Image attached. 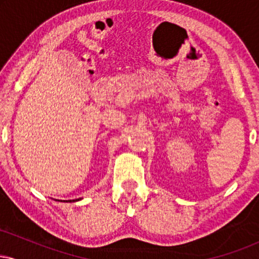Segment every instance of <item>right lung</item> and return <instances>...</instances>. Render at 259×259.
<instances>
[{"label": "right lung", "mask_w": 259, "mask_h": 259, "mask_svg": "<svg viewBox=\"0 0 259 259\" xmlns=\"http://www.w3.org/2000/svg\"><path fill=\"white\" fill-rule=\"evenodd\" d=\"M80 200V198H78V200H68L67 202H75V201H79ZM65 202V201H64Z\"/></svg>", "instance_id": "obj_1"}]
</instances>
